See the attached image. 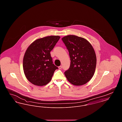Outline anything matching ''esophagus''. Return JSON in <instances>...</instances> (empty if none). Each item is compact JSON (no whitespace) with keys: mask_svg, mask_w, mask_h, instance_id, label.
Listing matches in <instances>:
<instances>
[{"mask_svg":"<svg viewBox=\"0 0 122 122\" xmlns=\"http://www.w3.org/2000/svg\"><path fill=\"white\" fill-rule=\"evenodd\" d=\"M62 68V66H60L58 67V69H61Z\"/></svg>","mask_w":122,"mask_h":122,"instance_id":"1","label":"esophagus"}]
</instances>
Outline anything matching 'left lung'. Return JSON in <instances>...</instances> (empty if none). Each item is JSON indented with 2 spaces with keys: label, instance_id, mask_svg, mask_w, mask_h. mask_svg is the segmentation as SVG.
<instances>
[{
  "label": "left lung",
  "instance_id": "obj_1",
  "mask_svg": "<svg viewBox=\"0 0 122 122\" xmlns=\"http://www.w3.org/2000/svg\"><path fill=\"white\" fill-rule=\"evenodd\" d=\"M68 49L70 65L65 71L67 79L72 84L81 86L90 81L94 74L97 58L93 47L85 38L68 35L62 38Z\"/></svg>",
  "mask_w": 122,
  "mask_h": 122
}]
</instances>
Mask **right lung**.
Segmentation results:
<instances>
[{
  "label": "right lung",
  "instance_id": "right-lung-1",
  "mask_svg": "<svg viewBox=\"0 0 122 122\" xmlns=\"http://www.w3.org/2000/svg\"><path fill=\"white\" fill-rule=\"evenodd\" d=\"M60 37L51 36L36 40L28 47L24 56L25 75L32 84L46 85L51 81L55 70L58 67L53 64L50 52Z\"/></svg>",
  "mask_w": 122,
  "mask_h": 122
}]
</instances>
